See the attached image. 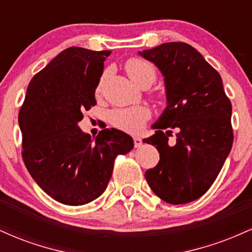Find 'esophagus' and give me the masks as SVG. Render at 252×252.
<instances>
[{"mask_svg": "<svg viewBox=\"0 0 252 252\" xmlns=\"http://www.w3.org/2000/svg\"><path fill=\"white\" fill-rule=\"evenodd\" d=\"M134 146L135 148H140L142 146V140L140 137H134Z\"/></svg>", "mask_w": 252, "mask_h": 252, "instance_id": "34e87169", "label": "esophagus"}]
</instances>
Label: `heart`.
Segmentation results:
<instances>
[{"label":"heart","instance_id":"obj_1","mask_svg":"<svg viewBox=\"0 0 252 252\" xmlns=\"http://www.w3.org/2000/svg\"><path fill=\"white\" fill-rule=\"evenodd\" d=\"M126 70L130 79L138 86L148 84L150 86L156 79L155 66L148 60L142 58H130L126 63ZM103 78L96 86V92L100 91ZM150 118V110L146 106H131V108H120L110 111V123L117 129L130 134H138L142 131L147 121Z\"/></svg>","mask_w":252,"mask_h":252}]
</instances>
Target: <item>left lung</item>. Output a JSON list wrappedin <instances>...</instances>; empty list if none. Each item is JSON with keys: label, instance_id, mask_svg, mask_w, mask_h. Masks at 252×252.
Masks as SVG:
<instances>
[{"label": "left lung", "instance_id": "8db88e82", "mask_svg": "<svg viewBox=\"0 0 252 252\" xmlns=\"http://www.w3.org/2000/svg\"><path fill=\"white\" fill-rule=\"evenodd\" d=\"M141 54L162 72L168 102L155 134L143 140L160 153L144 176L163 201L187 204L209 190L232 148V105L220 74L189 43L166 42ZM173 128L177 142L170 146Z\"/></svg>", "mask_w": 252, "mask_h": 252}]
</instances>
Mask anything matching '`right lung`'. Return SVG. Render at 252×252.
<instances>
[{"label": "right lung", "mask_w": 252, "mask_h": 252, "mask_svg": "<svg viewBox=\"0 0 252 252\" xmlns=\"http://www.w3.org/2000/svg\"><path fill=\"white\" fill-rule=\"evenodd\" d=\"M110 53L63 50L32 78L19 112L26 168L43 192L70 206L102 194L115 158L134 148L120 130L104 129L94 141L77 124L97 104L94 91Z\"/></svg>", "instance_id": "add662e5"}]
</instances>
